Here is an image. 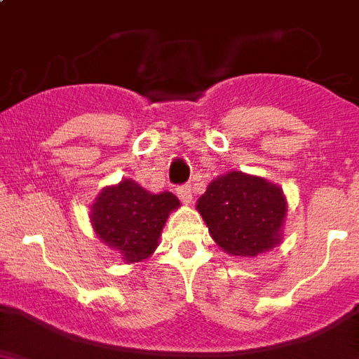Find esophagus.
<instances>
[{
    "mask_svg": "<svg viewBox=\"0 0 359 359\" xmlns=\"http://www.w3.org/2000/svg\"><path fill=\"white\" fill-rule=\"evenodd\" d=\"M177 195H179V198L184 204H189L191 201H194V197H191V188H189L188 184L177 186Z\"/></svg>",
    "mask_w": 359,
    "mask_h": 359,
    "instance_id": "1",
    "label": "esophagus"
}]
</instances>
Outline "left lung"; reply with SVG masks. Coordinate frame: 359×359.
Returning <instances> with one entry per match:
<instances>
[{
	"label": "left lung",
	"mask_w": 359,
	"mask_h": 359,
	"mask_svg": "<svg viewBox=\"0 0 359 359\" xmlns=\"http://www.w3.org/2000/svg\"><path fill=\"white\" fill-rule=\"evenodd\" d=\"M197 210L226 254L255 257L283 239L287 198L279 186L261 177L243 171L217 177L197 201Z\"/></svg>",
	"instance_id": "obj_1"
}]
</instances>
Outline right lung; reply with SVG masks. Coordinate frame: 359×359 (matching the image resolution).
I'll return each mask as SVG.
<instances>
[{
    "label": "right lung",
    "instance_id": "obj_1",
    "mask_svg": "<svg viewBox=\"0 0 359 359\" xmlns=\"http://www.w3.org/2000/svg\"><path fill=\"white\" fill-rule=\"evenodd\" d=\"M180 206L170 191L149 194L131 179L107 186L91 206V222L102 243L126 263L144 261L155 252L168 217Z\"/></svg>",
    "mask_w": 359,
    "mask_h": 359
}]
</instances>
